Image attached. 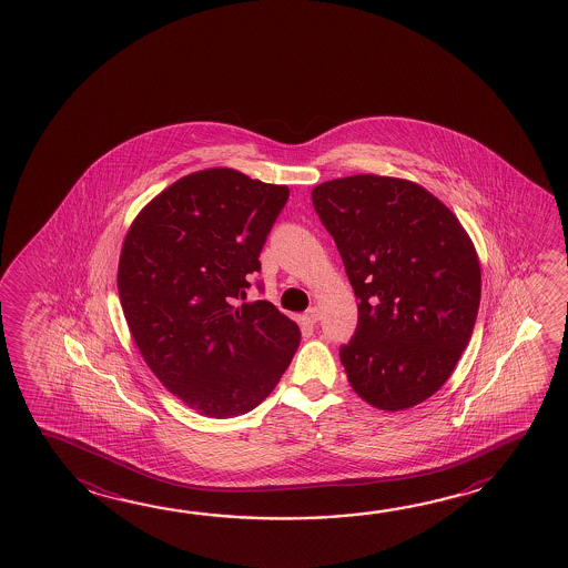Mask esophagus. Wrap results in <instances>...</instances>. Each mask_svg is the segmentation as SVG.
I'll return each instance as SVG.
<instances>
[{
    "label": "esophagus",
    "instance_id": "34e87169",
    "mask_svg": "<svg viewBox=\"0 0 568 568\" xmlns=\"http://www.w3.org/2000/svg\"><path fill=\"white\" fill-rule=\"evenodd\" d=\"M304 321L308 322V324H316V322L321 321V310L316 308V306L306 310Z\"/></svg>",
    "mask_w": 568,
    "mask_h": 568
}]
</instances>
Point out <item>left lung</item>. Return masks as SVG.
Listing matches in <instances>:
<instances>
[{
    "label": "left lung",
    "instance_id": "left-lung-1",
    "mask_svg": "<svg viewBox=\"0 0 568 568\" xmlns=\"http://www.w3.org/2000/svg\"><path fill=\"white\" fill-rule=\"evenodd\" d=\"M358 298L341 348L354 393L388 413L430 398L473 336L480 264L458 217L423 186L348 175L312 190Z\"/></svg>",
    "mask_w": 568,
    "mask_h": 568
}]
</instances>
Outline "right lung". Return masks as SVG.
Listing matches in <instances>:
<instances>
[{
	"label": "right lung",
	"instance_id": "obj_1",
	"mask_svg": "<svg viewBox=\"0 0 568 568\" xmlns=\"http://www.w3.org/2000/svg\"><path fill=\"white\" fill-rule=\"evenodd\" d=\"M288 196L210 168L165 187L125 234L118 292L135 346L170 393L210 418L256 408L298 351V326L274 304H240Z\"/></svg>",
	"mask_w": 568,
	"mask_h": 568
}]
</instances>
